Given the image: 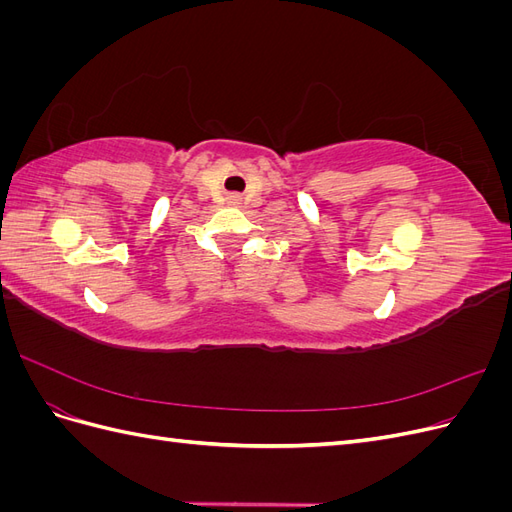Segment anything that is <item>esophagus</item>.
Segmentation results:
<instances>
[{
  "label": "esophagus",
  "mask_w": 512,
  "mask_h": 512,
  "mask_svg": "<svg viewBox=\"0 0 512 512\" xmlns=\"http://www.w3.org/2000/svg\"><path fill=\"white\" fill-rule=\"evenodd\" d=\"M239 200H241V196H239V194H232V196H230V203H235V205H239Z\"/></svg>",
  "instance_id": "1"
}]
</instances>
